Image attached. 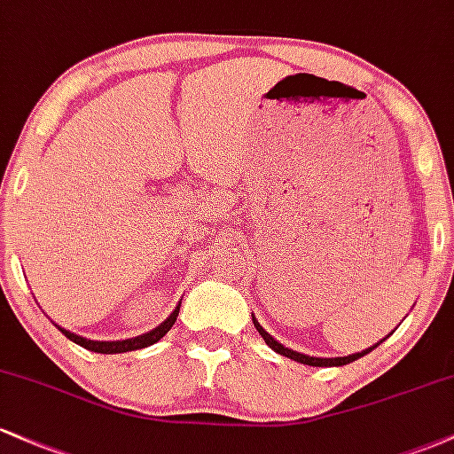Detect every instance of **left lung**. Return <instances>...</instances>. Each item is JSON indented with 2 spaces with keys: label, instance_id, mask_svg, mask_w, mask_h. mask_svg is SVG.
<instances>
[{
  "label": "left lung",
  "instance_id": "1",
  "mask_svg": "<svg viewBox=\"0 0 454 454\" xmlns=\"http://www.w3.org/2000/svg\"><path fill=\"white\" fill-rule=\"evenodd\" d=\"M252 323H254V327H256V332L261 333L262 338H265V342L269 347L273 348V351L276 353H280V356H284V357H288V360H295V362H300V364H306V366H345V364H351V362H356V360H360L362 356H366V353H371L372 348H375L377 345H381L383 340H386L387 336H390V333H387L386 338H383V340H380L377 342V345H372V347H368V348H364V351H357V353H351V356H345V357H317V356H306V353H300V351H293V348H288V347H284L282 342H278L276 338L271 336V333L269 332H265L262 330V325L261 323L256 321V317L252 315Z\"/></svg>",
  "mask_w": 454,
  "mask_h": 454
}]
</instances>
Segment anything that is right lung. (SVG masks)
Here are the masks:
<instances>
[{
    "label": "right lung",
    "mask_w": 454,
    "mask_h": 454,
    "mask_svg": "<svg viewBox=\"0 0 454 454\" xmlns=\"http://www.w3.org/2000/svg\"><path fill=\"white\" fill-rule=\"evenodd\" d=\"M178 310H181V303H178V306L174 308L172 315L168 317L166 321L161 323V325H157L151 332L142 333V336L124 338V340H90V338L79 336V333H74L71 330H64V327H59L58 323H56V327L64 333V336L68 338V340H73L74 345L88 348V351H94V353H127V351H136V348L151 347L157 340H161V338L172 330L174 321H176V317H178Z\"/></svg>",
    "instance_id": "add662e5"
}]
</instances>
